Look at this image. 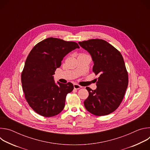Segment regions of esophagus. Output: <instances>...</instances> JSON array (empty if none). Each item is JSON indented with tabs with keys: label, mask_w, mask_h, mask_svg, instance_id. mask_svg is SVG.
I'll use <instances>...</instances> for the list:
<instances>
[{
	"label": "esophagus",
	"mask_w": 150,
	"mask_h": 150,
	"mask_svg": "<svg viewBox=\"0 0 150 150\" xmlns=\"http://www.w3.org/2000/svg\"><path fill=\"white\" fill-rule=\"evenodd\" d=\"M74 87L75 89L78 90V89L81 88L82 87L81 86V85H78V84H77V83H74Z\"/></svg>",
	"instance_id": "obj_1"
}]
</instances>
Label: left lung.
<instances>
[{"label": "left lung", "instance_id": "8db88e82", "mask_svg": "<svg viewBox=\"0 0 150 150\" xmlns=\"http://www.w3.org/2000/svg\"><path fill=\"white\" fill-rule=\"evenodd\" d=\"M91 56L93 71L99 77L94 90L86 87L89 96L84 106L96 116L108 115L120 104L128 85V75L122 55L108 42L91 39L78 42Z\"/></svg>", "mask_w": 150, "mask_h": 150}]
</instances>
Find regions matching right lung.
Returning a JSON list of instances; mask_svg holds the SVG:
<instances>
[{
	"label": "right lung",
	"mask_w": 150,
	"mask_h": 150,
	"mask_svg": "<svg viewBox=\"0 0 150 150\" xmlns=\"http://www.w3.org/2000/svg\"><path fill=\"white\" fill-rule=\"evenodd\" d=\"M79 46L75 42L50 37L37 44L29 53L21 75L25 97L38 114L52 117L65 108L67 94L74 90L71 82L56 83L53 75L63 57Z\"/></svg>",
	"instance_id": "right-lung-1"
}]
</instances>
